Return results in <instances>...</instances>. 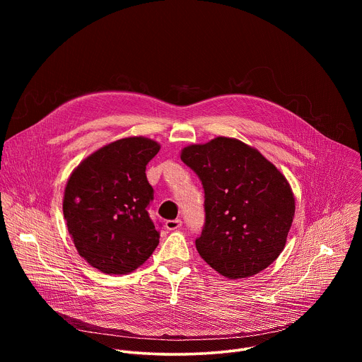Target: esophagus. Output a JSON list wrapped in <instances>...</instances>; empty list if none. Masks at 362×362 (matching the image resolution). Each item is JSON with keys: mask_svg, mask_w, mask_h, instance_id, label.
<instances>
[{"mask_svg": "<svg viewBox=\"0 0 362 362\" xmlns=\"http://www.w3.org/2000/svg\"><path fill=\"white\" fill-rule=\"evenodd\" d=\"M182 226V221L180 219H173V221H168L166 222V228L169 229V230H176V229H179Z\"/></svg>", "mask_w": 362, "mask_h": 362, "instance_id": "obj_1", "label": "esophagus"}]
</instances>
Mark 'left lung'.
Here are the masks:
<instances>
[{"label":"left lung","instance_id":"1","mask_svg":"<svg viewBox=\"0 0 362 362\" xmlns=\"http://www.w3.org/2000/svg\"><path fill=\"white\" fill-rule=\"evenodd\" d=\"M180 159L204 190V225L194 240L204 262L229 279L268 268L295 216L285 176L256 148L229 137L187 146Z\"/></svg>","mask_w":362,"mask_h":362}]
</instances>
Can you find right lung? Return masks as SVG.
Instances as JSON below:
<instances>
[{"label": "right lung", "instance_id": "right-lung-1", "mask_svg": "<svg viewBox=\"0 0 362 362\" xmlns=\"http://www.w3.org/2000/svg\"><path fill=\"white\" fill-rule=\"evenodd\" d=\"M160 150L146 137H127L98 148L71 173L63 212L71 239L95 269L133 272L159 245L160 232L148 216L153 187L147 163Z\"/></svg>", "mask_w": 362, "mask_h": 362}]
</instances>
